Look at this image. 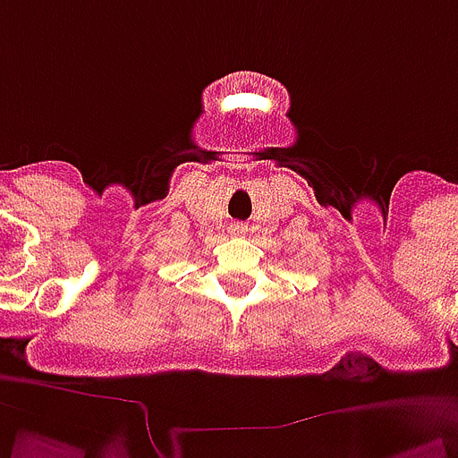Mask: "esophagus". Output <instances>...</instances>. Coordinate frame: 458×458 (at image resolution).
Masks as SVG:
<instances>
[{
  "instance_id": "1",
  "label": "esophagus",
  "mask_w": 458,
  "mask_h": 458,
  "mask_svg": "<svg viewBox=\"0 0 458 458\" xmlns=\"http://www.w3.org/2000/svg\"><path fill=\"white\" fill-rule=\"evenodd\" d=\"M230 233L233 235H244V225L242 223H235V225H230Z\"/></svg>"
}]
</instances>
